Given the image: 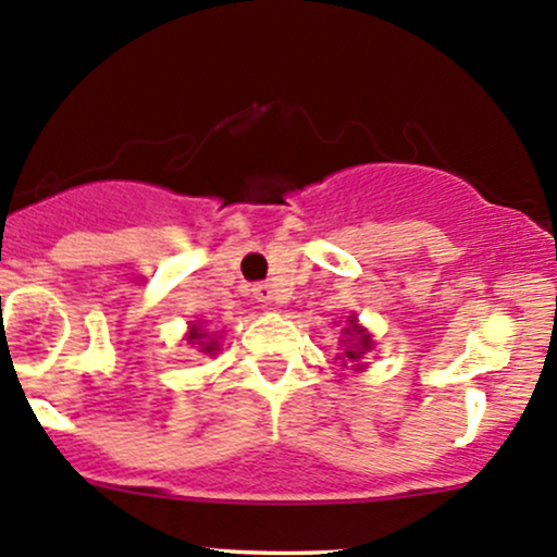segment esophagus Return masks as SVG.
<instances>
[{
    "label": "esophagus",
    "instance_id": "34e87169",
    "mask_svg": "<svg viewBox=\"0 0 557 557\" xmlns=\"http://www.w3.org/2000/svg\"><path fill=\"white\" fill-rule=\"evenodd\" d=\"M253 298L256 301H261V304H269L274 298V290H272V285H267V283H259L253 288Z\"/></svg>",
    "mask_w": 557,
    "mask_h": 557
}]
</instances>
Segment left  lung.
Returning <instances> with one entry per match:
<instances>
[{
    "label": "left lung",
    "mask_w": 557,
    "mask_h": 557,
    "mask_svg": "<svg viewBox=\"0 0 557 557\" xmlns=\"http://www.w3.org/2000/svg\"><path fill=\"white\" fill-rule=\"evenodd\" d=\"M342 344H344V352L338 355V360H342L344 366H352L355 371H360L362 368L360 360H362V355L371 352L373 349V338L366 327L357 323L355 314L352 318H347V327H344Z\"/></svg>",
    "instance_id": "8db88e82"
}]
</instances>
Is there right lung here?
Masks as SVG:
<instances>
[{
	"label": "right lung",
	"mask_w": 557,
	"mask_h": 557,
	"mask_svg": "<svg viewBox=\"0 0 557 557\" xmlns=\"http://www.w3.org/2000/svg\"><path fill=\"white\" fill-rule=\"evenodd\" d=\"M186 342L195 344V347H200V352L205 355H219V338H210L208 331H202L200 323L189 325V336H186Z\"/></svg>",
	"instance_id": "obj_1"
}]
</instances>
